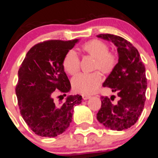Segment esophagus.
Returning a JSON list of instances; mask_svg holds the SVG:
<instances>
[{
    "label": "esophagus",
    "instance_id": "1",
    "mask_svg": "<svg viewBox=\"0 0 158 158\" xmlns=\"http://www.w3.org/2000/svg\"><path fill=\"white\" fill-rule=\"evenodd\" d=\"M82 98L83 100H88V99H89L91 98L90 95H85V94H82Z\"/></svg>",
    "mask_w": 158,
    "mask_h": 158
}]
</instances>
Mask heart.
I'll return each mask as SVG.
<instances>
[{
	"mask_svg": "<svg viewBox=\"0 0 158 158\" xmlns=\"http://www.w3.org/2000/svg\"><path fill=\"white\" fill-rule=\"evenodd\" d=\"M82 50L86 54L94 59V69H99L104 74L113 71L117 64V57L114 53L109 51V47L105 42L98 39H93L85 43ZM80 60L77 53L74 50H69L63 60L64 69L69 75L78 73ZM102 82L100 72L91 74H79L72 80L73 89L76 92L82 94H89L94 92Z\"/></svg>",
	"mask_w": 158,
	"mask_h": 158,
	"instance_id": "1",
	"label": "heart"
}]
</instances>
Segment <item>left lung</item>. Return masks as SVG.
<instances>
[{
    "label": "left lung",
    "mask_w": 158,
    "mask_h": 158,
    "mask_svg": "<svg viewBox=\"0 0 158 158\" xmlns=\"http://www.w3.org/2000/svg\"><path fill=\"white\" fill-rule=\"evenodd\" d=\"M98 37L110 41L117 47L118 63L103 84L117 92L115 96H101V107L97 119L106 128L122 131L135 123L144 109L147 79L145 67L138 50L127 40L111 34H100Z\"/></svg>",
    "instance_id": "obj_1"
}]
</instances>
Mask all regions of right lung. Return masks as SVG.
I'll return each mask as SVG.
<instances>
[{"label":"right lung","instance_id":"add662e5","mask_svg":"<svg viewBox=\"0 0 158 158\" xmlns=\"http://www.w3.org/2000/svg\"><path fill=\"white\" fill-rule=\"evenodd\" d=\"M77 41L48 40L36 44L18 71L16 94L20 114L31 130L41 137L62 134L72 121L73 107L82 102L79 94L60 104L54 100L57 93L63 94L58 98H64L70 90L63 60Z\"/></svg>","mask_w":158,"mask_h":158}]
</instances>
